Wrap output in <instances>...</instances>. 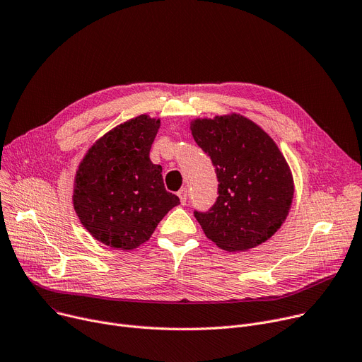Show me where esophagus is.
Here are the masks:
<instances>
[{"mask_svg": "<svg viewBox=\"0 0 362 362\" xmlns=\"http://www.w3.org/2000/svg\"><path fill=\"white\" fill-rule=\"evenodd\" d=\"M178 197L181 200V204H187V200H188V189L187 188H181L178 191Z\"/></svg>", "mask_w": 362, "mask_h": 362, "instance_id": "1", "label": "esophagus"}]
</instances>
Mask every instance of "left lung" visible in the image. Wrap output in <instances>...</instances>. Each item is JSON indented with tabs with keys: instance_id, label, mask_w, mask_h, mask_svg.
Listing matches in <instances>:
<instances>
[{
	"instance_id": "left-lung-1",
	"label": "left lung",
	"mask_w": 362,
	"mask_h": 362,
	"mask_svg": "<svg viewBox=\"0 0 362 362\" xmlns=\"http://www.w3.org/2000/svg\"><path fill=\"white\" fill-rule=\"evenodd\" d=\"M194 141L214 166L217 199L194 210L206 236L225 251H246L271 238L288 214L293 178L272 139L242 116L194 120Z\"/></svg>"
}]
</instances>
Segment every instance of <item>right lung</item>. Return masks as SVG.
I'll use <instances>...</instances> for the list:
<instances>
[{
	"label": "right lung",
	"mask_w": 362,
	"mask_h": 362,
	"mask_svg": "<svg viewBox=\"0 0 362 362\" xmlns=\"http://www.w3.org/2000/svg\"><path fill=\"white\" fill-rule=\"evenodd\" d=\"M159 120L132 119L107 134L82 159L74 191L81 223L101 243L134 249L146 242L180 199L165 189L162 166L149 159Z\"/></svg>",
	"instance_id": "right-lung-1"
}]
</instances>
